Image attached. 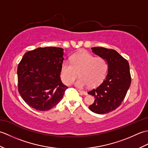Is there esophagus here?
I'll return each instance as SVG.
<instances>
[{
  "instance_id": "esophagus-1",
  "label": "esophagus",
  "mask_w": 148,
  "mask_h": 148,
  "mask_svg": "<svg viewBox=\"0 0 148 148\" xmlns=\"http://www.w3.org/2000/svg\"><path fill=\"white\" fill-rule=\"evenodd\" d=\"M79 91V92L80 93V94H81V95H87V92H85V91H83V90H78Z\"/></svg>"
}]
</instances>
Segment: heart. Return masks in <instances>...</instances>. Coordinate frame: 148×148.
Listing matches in <instances>:
<instances>
[{
    "label": "heart",
    "mask_w": 148,
    "mask_h": 148,
    "mask_svg": "<svg viewBox=\"0 0 148 148\" xmlns=\"http://www.w3.org/2000/svg\"><path fill=\"white\" fill-rule=\"evenodd\" d=\"M71 61L65 60L62 64L61 77L65 84L74 82L79 73L81 77L76 82L77 87H94L101 83L108 74V63L101 56L95 57L82 52L72 56Z\"/></svg>",
    "instance_id": "heart-1"
}]
</instances>
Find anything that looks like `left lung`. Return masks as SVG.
<instances>
[{"label":"left lung","instance_id":"8db88e82","mask_svg":"<svg viewBox=\"0 0 148 148\" xmlns=\"http://www.w3.org/2000/svg\"><path fill=\"white\" fill-rule=\"evenodd\" d=\"M92 51L104 58L108 63V74L103 82L88 93L95 98L88 108L97 114H106L114 111L123 101L131 84L129 64L114 49L94 47Z\"/></svg>","mask_w":148,"mask_h":148}]
</instances>
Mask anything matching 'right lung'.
<instances>
[{
    "label": "right lung",
    "instance_id": "1",
    "mask_svg": "<svg viewBox=\"0 0 148 148\" xmlns=\"http://www.w3.org/2000/svg\"><path fill=\"white\" fill-rule=\"evenodd\" d=\"M64 49L38 48L27 52L17 69L18 92L28 105L48 111L62 100L67 86L60 79Z\"/></svg>",
    "mask_w": 148,
    "mask_h": 148
}]
</instances>
